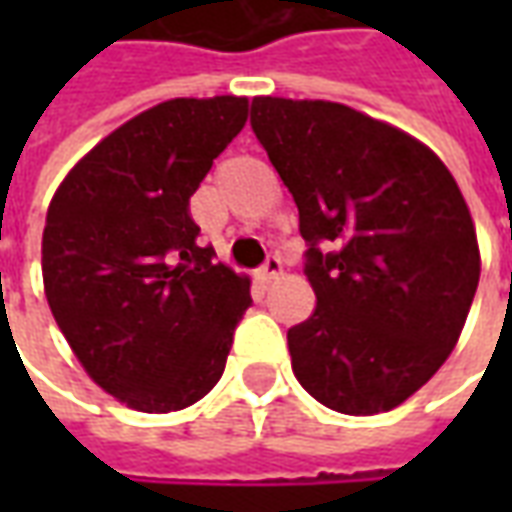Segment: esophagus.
I'll return each instance as SVG.
<instances>
[{
	"label": "esophagus",
	"mask_w": 512,
	"mask_h": 512,
	"mask_svg": "<svg viewBox=\"0 0 512 512\" xmlns=\"http://www.w3.org/2000/svg\"><path fill=\"white\" fill-rule=\"evenodd\" d=\"M279 274H282V263H279V257H268L266 263H263V268L257 271V277L263 279V282H274Z\"/></svg>",
	"instance_id": "obj_1"
}]
</instances>
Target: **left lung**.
I'll use <instances>...</instances> for the list:
<instances>
[{
	"instance_id": "8db88e82",
	"label": "left lung",
	"mask_w": 512,
	"mask_h": 512,
	"mask_svg": "<svg viewBox=\"0 0 512 512\" xmlns=\"http://www.w3.org/2000/svg\"><path fill=\"white\" fill-rule=\"evenodd\" d=\"M299 208L315 312L288 332L299 384L340 414L392 411L463 332L480 282L472 213L428 145L334 101L252 98Z\"/></svg>"
}]
</instances>
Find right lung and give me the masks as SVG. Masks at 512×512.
I'll use <instances>...</instances> for the list:
<instances>
[{"label": "right lung", "mask_w": 512, "mask_h": 512, "mask_svg": "<svg viewBox=\"0 0 512 512\" xmlns=\"http://www.w3.org/2000/svg\"><path fill=\"white\" fill-rule=\"evenodd\" d=\"M249 98H172L104 136L65 175L40 246L51 315L87 376L169 414L222 378L249 277L213 263L189 200L246 126Z\"/></svg>", "instance_id": "obj_1"}]
</instances>
